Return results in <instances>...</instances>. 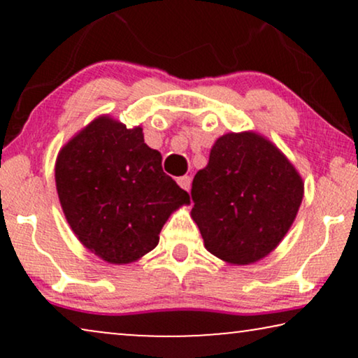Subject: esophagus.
I'll use <instances>...</instances> for the list:
<instances>
[{"label":"esophagus","mask_w":358,"mask_h":358,"mask_svg":"<svg viewBox=\"0 0 358 358\" xmlns=\"http://www.w3.org/2000/svg\"><path fill=\"white\" fill-rule=\"evenodd\" d=\"M178 184L184 190H189L190 189V178H189V176H182V178H178Z\"/></svg>","instance_id":"34e87169"}]
</instances>
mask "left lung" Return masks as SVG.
<instances>
[{"instance_id": "1", "label": "left lung", "mask_w": 358, "mask_h": 358, "mask_svg": "<svg viewBox=\"0 0 358 358\" xmlns=\"http://www.w3.org/2000/svg\"><path fill=\"white\" fill-rule=\"evenodd\" d=\"M190 195V215L207 251L246 266L271 254L288 233L303 200V179L272 141L241 131L215 141Z\"/></svg>"}]
</instances>
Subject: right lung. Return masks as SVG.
Segmentation results:
<instances>
[{"label": "right lung", "mask_w": 358, "mask_h": 358, "mask_svg": "<svg viewBox=\"0 0 358 358\" xmlns=\"http://www.w3.org/2000/svg\"><path fill=\"white\" fill-rule=\"evenodd\" d=\"M55 182L63 213L85 248L102 261L130 264L158 246L171 213L189 194L163 171L161 153L101 115L60 150Z\"/></svg>", "instance_id": "1"}]
</instances>
